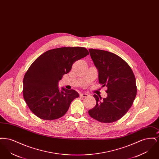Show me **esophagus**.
Instances as JSON below:
<instances>
[{"instance_id":"esophagus-1","label":"esophagus","mask_w":159,"mask_h":159,"mask_svg":"<svg viewBox=\"0 0 159 159\" xmlns=\"http://www.w3.org/2000/svg\"><path fill=\"white\" fill-rule=\"evenodd\" d=\"M80 96L82 97H86L87 96H88V94L86 93H80Z\"/></svg>"}]
</instances>
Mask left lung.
<instances>
[{
	"label": "left lung",
	"instance_id": "1",
	"mask_svg": "<svg viewBox=\"0 0 159 159\" xmlns=\"http://www.w3.org/2000/svg\"><path fill=\"white\" fill-rule=\"evenodd\" d=\"M98 71L99 82L107 87V97L94 95L96 105L88 113L102 123H112L128 112L136 95V79L128 64L118 55L99 49H89Z\"/></svg>",
	"mask_w": 159,
	"mask_h": 159
}]
</instances>
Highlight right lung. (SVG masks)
Returning a JSON list of instances; mask_svg holds the SVG:
<instances>
[{
	"label": "right lung",
	"instance_id": "1",
	"mask_svg": "<svg viewBox=\"0 0 159 159\" xmlns=\"http://www.w3.org/2000/svg\"><path fill=\"white\" fill-rule=\"evenodd\" d=\"M89 54L82 47L49 50L34 61L23 79V97L31 111L43 120L63 116L71 101L79 97L75 90L62 88L58 82L71 70L73 64Z\"/></svg>",
	"mask_w": 159,
	"mask_h": 159
}]
</instances>
